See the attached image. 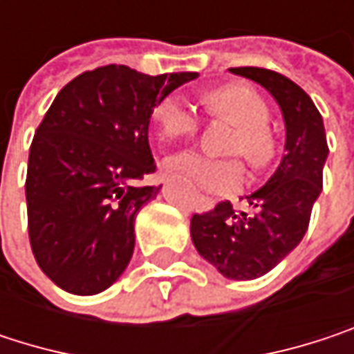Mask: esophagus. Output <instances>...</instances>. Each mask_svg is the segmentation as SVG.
Masks as SVG:
<instances>
[{
  "label": "esophagus",
  "mask_w": 354,
  "mask_h": 354,
  "mask_svg": "<svg viewBox=\"0 0 354 354\" xmlns=\"http://www.w3.org/2000/svg\"><path fill=\"white\" fill-rule=\"evenodd\" d=\"M196 201H198V205H201L203 209H211V207H213V201L207 198V196H198Z\"/></svg>",
  "instance_id": "1"
}]
</instances>
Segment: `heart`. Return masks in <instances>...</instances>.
Returning a JSON list of instances; mask_svg holds the SVG:
<instances>
[{"mask_svg":"<svg viewBox=\"0 0 354 354\" xmlns=\"http://www.w3.org/2000/svg\"><path fill=\"white\" fill-rule=\"evenodd\" d=\"M207 108L238 127L232 151L242 153L252 166H260L270 156L268 106L246 86H223L207 96ZM153 120L164 139L192 135L198 127L196 114L180 96H164L153 108ZM174 176L207 192H230L242 184L244 170L234 160H211L196 151H180L166 160Z\"/></svg>","mask_w":354,"mask_h":354,"instance_id":"1","label":"heart"}]
</instances>
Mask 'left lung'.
Returning a JSON list of instances; mask_svg holds the SVG:
<instances>
[{
	"label": "left lung",
	"instance_id": "left-lung-1",
	"mask_svg": "<svg viewBox=\"0 0 354 354\" xmlns=\"http://www.w3.org/2000/svg\"><path fill=\"white\" fill-rule=\"evenodd\" d=\"M260 84L281 108L285 153L266 184L248 194L250 211H234L230 201L190 219L196 252L223 277L252 281L272 270L297 246L310 225L322 192L328 158L324 120L312 98L289 77L262 67H232Z\"/></svg>",
	"mask_w": 354,
	"mask_h": 354
}]
</instances>
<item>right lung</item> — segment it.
<instances>
[{
  "label": "right lung",
  "mask_w": 354,
  "mask_h": 354,
  "mask_svg": "<svg viewBox=\"0 0 354 354\" xmlns=\"http://www.w3.org/2000/svg\"><path fill=\"white\" fill-rule=\"evenodd\" d=\"M198 73L145 75L104 65L71 80L36 129L26 174L28 236L40 270L63 291L96 295L127 268L135 217L162 186L149 118Z\"/></svg>",
  "instance_id": "right-lung-1"
}]
</instances>
